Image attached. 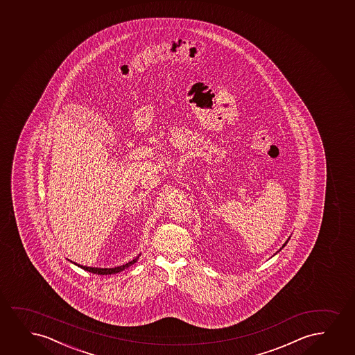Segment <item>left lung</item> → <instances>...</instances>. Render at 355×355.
Listing matches in <instances>:
<instances>
[{
  "mask_svg": "<svg viewBox=\"0 0 355 355\" xmlns=\"http://www.w3.org/2000/svg\"><path fill=\"white\" fill-rule=\"evenodd\" d=\"M289 239H291V236H289L288 239H287V241H285V244H284V245L281 246L280 250H279V251H277V252H280L281 250H282V249H284V248H285L286 244H287V243H288ZM277 252H275V254H277Z\"/></svg>",
  "mask_w": 355,
  "mask_h": 355,
  "instance_id": "8db88e82",
  "label": "left lung"
}]
</instances>
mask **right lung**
<instances>
[{
  "label": "right lung",
  "instance_id": "right-lung-1",
  "mask_svg": "<svg viewBox=\"0 0 355 355\" xmlns=\"http://www.w3.org/2000/svg\"><path fill=\"white\" fill-rule=\"evenodd\" d=\"M141 254H139L135 259H132L130 262H128L127 264H123V266H119V267L114 268H91V267H83V266H79V264H76L74 263L75 266H78V267L83 268V270H86V272H93V274H96V275H111V274H117V272H121L125 269V268L132 267L134 263L137 262V259L140 257ZM71 262V261H70Z\"/></svg>",
  "mask_w": 355,
  "mask_h": 355
}]
</instances>
